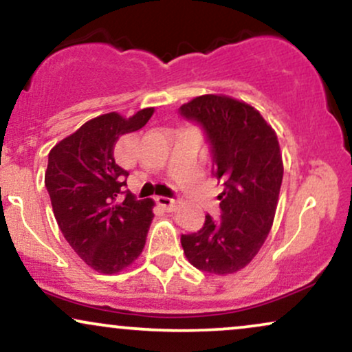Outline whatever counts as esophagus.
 <instances>
[{
    "mask_svg": "<svg viewBox=\"0 0 352 352\" xmlns=\"http://www.w3.org/2000/svg\"><path fill=\"white\" fill-rule=\"evenodd\" d=\"M155 201H157V205L162 206V208L167 210H172L173 206H175V200L168 197H155Z\"/></svg>",
    "mask_w": 352,
    "mask_h": 352,
    "instance_id": "1",
    "label": "esophagus"
}]
</instances>
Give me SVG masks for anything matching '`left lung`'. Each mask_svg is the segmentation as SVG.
<instances>
[{
	"label": "left lung",
	"mask_w": 352,
	"mask_h": 352,
	"mask_svg": "<svg viewBox=\"0 0 352 352\" xmlns=\"http://www.w3.org/2000/svg\"><path fill=\"white\" fill-rule=\"evenodd\" d=\"M179 113L203 129L211 173L224 185L219 218L206 214L200 231L182 234V248L203 272L234 274L259 252L272 226L283 177L277 134L257 109L230 96H197Z\"/></svg>",
	"instance_id": "8db88e82"
}]
</instances>
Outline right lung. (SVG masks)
I'll return each instance as SVG.
<instances>
[{
  "instance_id": "add662e5",
  "label": "right lung",
  "mask_w": 352,
  "mask_h": 352,
  "mask_svg": "<svg viewBox=\"0 0 352 352\" xmlns=\"http://www.w3.org/2000/svg\"><path fill=\"white\" fill-rule=\"evenodd\" d=\"M154 108L133 118L101 114L49 152L45 188L63 238L101 274H116L142 252L154 218L151 198L126 190L129 172L114 162L122 134L141 129Z\"/></svg>"
}]
</instances>
